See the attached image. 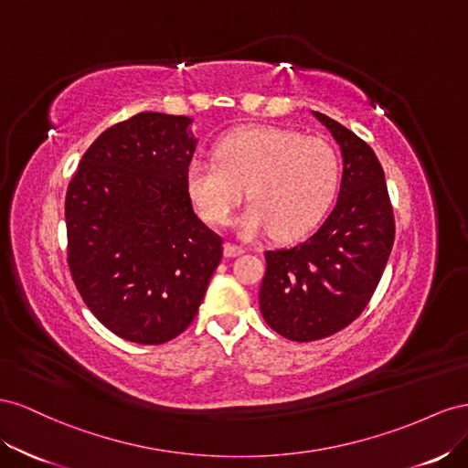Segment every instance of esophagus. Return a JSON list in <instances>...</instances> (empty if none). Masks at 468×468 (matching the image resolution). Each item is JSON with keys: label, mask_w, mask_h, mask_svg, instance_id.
<instances>
[{"label": "esophagus", "mask_w": 468, "mask_h": 468, "mask_svg": "<svg viewBox=\"0 0 468 468\" xmlns=\"http://www.w3.org/2000/svg\"><path fill=\"white\" fill-rule=\"evenodd\" d=\"M243 252H245V249L239 247V245H233V243H225V245H223V255L229 257V259L243 255Z\"/></svg>", "instance_id": "1"}]
</instances>
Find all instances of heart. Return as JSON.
Instances as JSON below:
<instances>
[{"label": "heart", "mask_w": 468, "mask_h": 468, "mask_svg": "<svg viewBox=\"0 0 468 468\" xmlns=\"http://www.w3.org/2000/svg\"><path fill=\"white\" fill-rule=\"evenodd\" d=\"M341 182L333 144L280 127H243L223 137L216 160L192 158L184 172L186 194L207 223L223 225L241 202L237 231L257 237L271 229L280 241L312 231L329 211Z\"/></svg>", "instance_id": "heart-1"}]
</instances>
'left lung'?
Segmentation results:
<instances>
[{"instance_id":"left-lung-1","label":"left lung","mask_w":468,"mask_h":468,"mask_svg":"<svg viewBox=\"0 0 468 468\" xmlns=\"http://www.w3.org/2000/svg\"><path fill=\"white\" fill-rule=\"evenodd\" d=\"M337 141L343 176L337 204L322 227L290 249L266 250L261 314L278 335L317 341L360 315L394 245V216L375 151L353 131L312 112Z\"/></svg>"}]
</instances>
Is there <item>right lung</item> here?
Listing matches in <instances>:
<instances>
[{
	"label": "right lung",
	"mask_w": 468,
	"mask_h": 468,
	"mask_svg": "<svg viewBox=\"0 0 468 468\" xmlns=\"http://www.w3.org/2000/svg\"><path fill=\"white\" fill-rule=\"evenodd\" d=\"M194 119L146 112L103 131L66 192L69 266L90 312L117 337L160 345L192 324L223 255L184 172Z\"/></svg>",
	"instance_id": "1"
}]
</instances>
